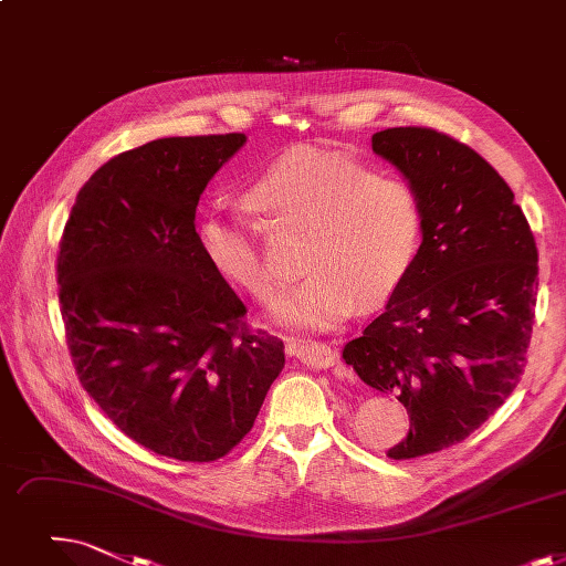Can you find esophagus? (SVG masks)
<instances>
[{
    "label": "esophagus",
    "mask_w": 566,
    "mask_h": 566,
    "mask_svg": "<svg viewBox=\"0 0 566 566\" xmlns=\"http://www.w3.org/2000/svg\"><path fill=\"white\" fill-rule=\"evenodd\" d=\"M291 356H296L303 365L314 367V370H326V367H333L337 360L335 349H331L324 342H298L291 347Z\"/></svg>",
    "instance_id": "obj_1"
}]
</instances>
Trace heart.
<instances>
[{"mask_svg": "<svg viewBox=\"0 0 566 566\" xmlns=\"http://www.w3.org/2000/svg\"><path fill=\"white\" fill-rule=\"evenodd\" d=\"M248 203L275 227L307 233V275L277 303V316L291 328H331L358 301H386L421 250L423 208L413 187L318 147H293L275 159L250 185ZM196 238L219 275L259 301L275 296L282 280L261 250L256 227L210 208Z\"/></svg>", "mask_w": 566, "mask_h": 566, "instance_id": "1", "label": "heart"}]
</instances>
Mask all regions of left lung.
<instances>
[{
	"mask_svg": "<svg viewBox=\"0 0 566 566\" xmlns=\"http://www.w3.org/2000/svg\"><path fill=\"white\" fill-rule=\"evenodd\" d=\"M373 150L419 193L423 242L386 310L342 358L409 413L386 455L449 449L518 386L534 326L538 252L511 187L470 145L428 127H392Z\"/></svg>",
	"mask_w": 566,
	"mask_h": 566,
	"instance_id": "left-lung-1",
	"label": "left lung"
}]
</instances>
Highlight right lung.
I'll use <instances>...</instances> for the list:
<instances>
[{
	"label": "right lung",
	"instance_id": "1",
	"mask_svg": "<svg viewBox=\"0 0 566 566\" xmlns=\"http://www.w3.org/2000/svg\"><path fill=\"white\" fill-rule=\"evenodd\" d=\"M244 134L157 138L81 187L57 252L73 367L136 444L182 462L224 458L256 421L284 344L208 263L196 206Z\"/></svg>",
	"mask_w": 566,
	"mask_h": 566
}]
</instances>
